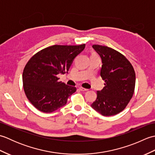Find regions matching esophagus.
<instances>
[{
    "label": "esophagus",
    "instance_id": "obj_1",
    "mask_svg": "<svg viewBox=\"0 0 155 155\" xmlns=\"http://www.w3.org/2000/svg\"><path fill=\"white\" fill-rule=\"evenodd\" d=\"M79 89H80V91H83V92H84V91H88V89H87V88H83V87H80V88H79Z\"/></svg>",
    "mask_w": 155,
    "mask_h": 155
}]
</instances>
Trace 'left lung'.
Masks as SVG:
<instances>
[{
  "mask_svg": "<svg viewBox=\"0 0 155 155\" xmlns=\"http://www.w3.org/2000/svg\"><path fill=\"white\" fill-rule=\"evenodd\" d=\"M102 60L101 77L104 87L97 91L91 107L103 116L123 111L132 98L135 87V72L132 64L120 52L105 46L93 45Z\"/></svg>",
  "mask_w": 155,
  "mask_h": 155,
  "instance_id": "obj_1",
  "label": "left lung"
}]
</instances>
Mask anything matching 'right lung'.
<instances>
[{
	"label": "right lung",
	"instance_id": "obj_1",
	"mask_svg": "<svg viewBox=\"0 0 155 155\" xmlns=\"http://www.w3.org/2000/svg\"><path fill=\"white\" fill-rule=\"evenodd\" d=\"M84 48V44L53 45L28 61L22 73L23 87L28 101L38 110L46 113L57 110L77 91L74 87L59 82L57 75L68 73L74 58Z\"/></svg>",
	"mask_w": 155,
	"mask_h": 155
}]
</instances>
